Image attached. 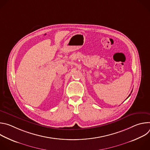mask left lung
Listing matches in <instances>:
<instances>
[{"label": "left lung", "mask_w": 150, "mask_h": 150, "mask_svg": "<svg viewBox=\"0 0 150 150\" xmlns=\"http://www.w3.org/2000/svg\"><path fill=\"white\" fill-rule=\"evenodd\" d=\"M131 93H132V92H131ZM129 96H130V95H129Z\"/></svg>", "instance_id": "1"}]
</instances>
